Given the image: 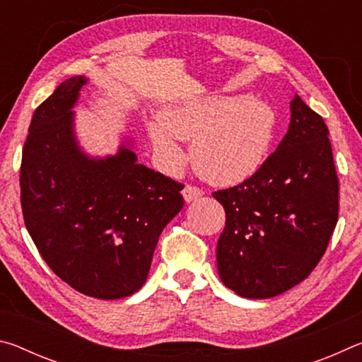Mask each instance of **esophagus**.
Wrapping results in <instances>:
<instances>
[{"label":"esophagus","mask_w":362,"mask_h":362,"mask_svg":"<svg viewBox=\"0 0 362 362\" xmlns=\"http://www.w3.org/2000/svg\"><path fill=\"white\" fill-rule=\"evenodd\" d=\"M182 194H183V199H185L187 203H192V201L201 198V196L204 194V192L194 185H185V188L182 189Z\"/></svg>","instance_id":"esophagus-1"}]
</instances>
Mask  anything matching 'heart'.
<instances>
[{"label": "heart", "instance_id": "heart-1", "mask_svg": "<svg viewBox=\"0 0 362 362\" xmlns=\"http://www.w3.org/2000/svg\"><path fill=\"white\" fill-rule=\"evenodd\" d=\"M278 118L267 102L244 95L193 99L164 110L148 122L153 151L169 173L183 168L179 140H192V161L201 177L216 185L249 179L267 161Z\"/></svg>", "mask_w": 362, "mask_h": 362}]
</instances>
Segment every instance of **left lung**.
<instances>
[{"label": "left lung", "mask_w": 362, "mask_h": 362, "mask_svg": "<svg viewBox=\"0 0 362 362\" xmlns=\"http://www.w3.org/2000/svg\"><path fill=\"white\" fill-rule=\"evenodd\" d=\"M212 196L226 216L217 268L228 289L269 298L302 283L326 252L339 218L326 122L296 94L276 151L247 180Z\"/></svg>", "instance_id": "obj_1"}]
</instances>
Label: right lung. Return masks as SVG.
<instances>
[{"label": "right lung", "instance_id": "1", "mask_svg": "<svg viewBox=\"0 0 362 362\" xmlns=\"http://www.w3.org/2000/svg\"><path fill=\"white\" fill-rule=\"evenodd\" d=\"M86 83L69 78L35 110L21 203L49 268L84 296L115 300L145 284L159 235L183 207V185L139 164L132 140L112 156L83 151L73 107Z\"/></svg>", "mask_w": 362, "mask_h": 362}]
</instances>
